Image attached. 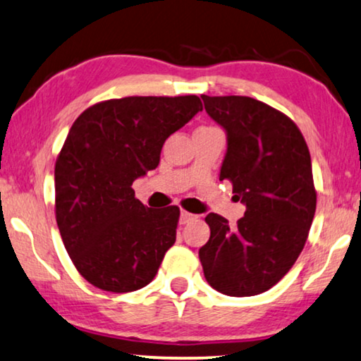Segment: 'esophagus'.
Segmentation results:
<instances>
[{
	"label": "esophagus",
	"instance_id": "esophagus-1",
	"mask_svg": "<svg viewBox=\"0 0 361 361\" xmlns=\"http://www.w3.org/2000/svg\"><path fill=\"white\" fill-rule=\"evenodd\" d=\"M195 219H196L195 214H191V212L181 209V214H180V222H181V224H188V222H191V221H195Z\"/></svg>",
	"mask_w": 361,
	"mask_h": 361
}]
</instances>
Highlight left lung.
Segmentation results:
<instances>
[{"mask_svg": "<svg viewBox=\"0 0 361 361\" xmlns=\"http://www.w3.org/2000/svg\"><path fill=\"white\" fill-rule=\"evenodd\" d=\"M206 113L227 134L219 180L247 207L231 229L206 216L211 237L200 248L207 283L227 296L265 293L291 270L316 212L306 140L288 116L248 96H201Z\"/></svg>", "mask_w": 361, "mask_h": 361, "instance_id": "left-lung-1", "label": "left lung"}]
</instances>
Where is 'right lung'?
Listing matches in <instances>:
<instances>
[{"instance_id": "1", "label": "right lung", "mask_w": 361, "mask_h": 361, "mask_svg": "<svg viewBox=\"0 0 361 361\" xmlns=\"http://www.w3.org/2000/svg\"><path fill=\"white\" fill-rule=\"evenodd\" d=\"M202 111L188 96H129L85 109L55 161V217L93 286L130 293L154 280L176 240L180 207L150 209L132 183L159 166L165 140Z\"/></svg>"}]
</instances>
